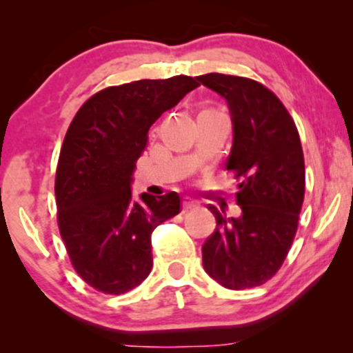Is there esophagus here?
Masks as SVG:
<instances>
[{
  "instance_id": "esophagus-1",
  "label": "esophagus",
  "mask_w": 353,
  "mask_h": 353,
  "mask_svg": "<svg viewBox=\"0 0 353 353\" xmlns=\"http://www.w3.org/2000/svg\"><path fill=\"white\" fill-rule=\"evenodd\" d=\"M182 208H184V210L196 209V208H199V202L194 201V199H189V197H185V199L182 201Z\"/></svg>"
}]
</instances>
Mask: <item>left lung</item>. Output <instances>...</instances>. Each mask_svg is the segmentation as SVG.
<instances>
[{
  "mask_svg": "<svg viewBox=\"0 0 353 353\" xmlns=\"http://www.w3.org/2000/svg\"><path fill=\"white\" fill-rule=\"evenodd\" d=\"M229 104L234 144L225 169L236 174L242 214L225 217L209 204L216 230L202 245V264L232 290L262 285L277 274L299 228L305 164L297 125L282 101L257 81L221 72L197 76Z\"/></svg>",
  "mask_w": 353,
  "mask_h": 353,
  "instance_id": "8db88e82",
  "label": "left lung"
}]
</instances>
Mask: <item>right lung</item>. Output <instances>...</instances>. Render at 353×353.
<instances>
[{"label": "right lung", "instance_id": "obj_1", "mask_svg": "<svg viewBox=\"0 0 353 353\" xmlns=\"http://www.w3.org/2000/svg\"><path fill=\"white\" fill-rule=\"evenodd\" d=\"M199 84L190 76L141 79L91 96L72 117L56 168L58 228L92 289L121 295L152 269V230L181 212V197L131 192L149 128Z\"/></svg>", "mask_w": 353, "mask_h": 353}]
</instances>
